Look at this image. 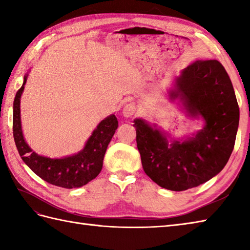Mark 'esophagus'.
Masks as SVG:
<instances>
[{"label": "esophagus", "mask_w": 250, "mask_h": 250, "mask_svg": "<svg viewBox=\"0 0 250 250\" xmlns=\"http://www.w3.org/2000/svg\"><path fill=\"white\" fill-rule=\"evenodd\" d=\"M135 113H136V106L133 103L125 104L124 109H122V115L125 117H132Z\"/></svg>", "instance_id": "esophagus-1"}]
</instances>
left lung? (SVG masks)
<instances>
[{
    "label": "left lung",
    "instance_id": "obj_1",
    "mask_svg": "<svg viewBox=\"0 0 250 250\" xmlns=\"http://www.w3.org/2000/svg\"><path fill=\"white\" fill-rule=\"evenodd\" d=\"M205 126L183 143L167 141L142 119L134 120L145 173L160 187L184 191L206 183L225 167L235 144L240 108L231 79L217 60H198L182 72L169 92Z\"/></svg>",
    "mask_w": 250,
    "mask_h": 250
}]
</instances>
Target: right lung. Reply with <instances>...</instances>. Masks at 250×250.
<instances>
[{
	"instance_id": "1",
	"label": "right lung",
	"mask_w": 250,
	"mask_h": 250,
	"mask_svg": "<svg viewBox=\"0 0 250 250\" xmlns=\"http://www.w3.org/2000/svg\"><path fill=\"white\" fill-rule=\"evenodd\" d=\"M26 76L22 86L14 100L13 134L16 147L24 163L45 182L57 187L78 188L98 176L103 167V159L107 146L118 128V120L111 115L100 122L98 128L89 137L83 149L77 155L63 159H50L36 155L24 142L20 121V97L22 94Z\"/></svg>"
}]
</instances>
